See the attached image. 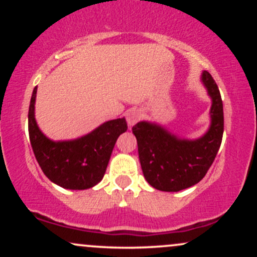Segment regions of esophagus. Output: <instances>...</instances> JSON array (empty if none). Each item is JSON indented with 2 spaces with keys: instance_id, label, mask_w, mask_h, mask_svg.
<instances>
[{
  "instance_id": "obj_1",
  "label": "esophagus",
  "mask_w": 257,
  "mask_h": 257,
  "mask_svg": "<svg viewBox=\"0 0 257 257\" xmlns=\"http://www.w3.org/2000/svg\"><path fill=\"white\" fill-rule=\"evenodd\" d=\"M141 112L139 110H131L126 113V122L129 125H134L135 123H138L141 119Z\"/></svg>"
}]
</instances>
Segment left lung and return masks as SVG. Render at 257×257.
I'll return each mask as SVG.
<instances>
[{
  "instance_id": "left-lung-1",
  "label": "left lung",
  "mask_w": 257,
  "mask_h": 257,
  "mask_svg": "<svg viewBox=\"0 0 257 257\" xmlns=\"http://www.w3.org/2000/svg\"><path fill=\"white\" fill-rule=\"evenodd\" d=\"M202 82L211 98V123L196 140L180 139L162 125L139 122L133 126L139 159L146 181L166 192H178L198 184L219 151L223 134V106L216 82L203 71Z\"/></svg>"
}]
</instances>
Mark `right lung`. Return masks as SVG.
<instances>
[{"instance_id":"1","label":"right lung","mask_w":257,"mask_h":257,"mask_svg":"<svg viewBox=\"0 0 257 257\" xmlns=\"http://www.w3.org/2000/svg\"><path fill=\"white\" fill-rule=\"evenodd\" d=\"M37 87L29 107V137L41 169L52 182L67 190H87L101 181L117 139L128 129L125 118L107 120L84 137L53 141L35 119Z\"/></svg>"}]
</instances>
